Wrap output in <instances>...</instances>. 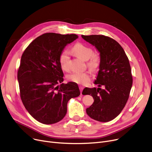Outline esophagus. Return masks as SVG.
I'll return each instance as SVG.
<instances>
[{
  "label": "esophagus",
  "instance_id": "1",
  "mask_svg": "<svg viewBox=\"0 0 152 152\" xmlns=\"http://www.w3.org/2000/svg\"><path fill=\"white\" fill-rule=\"evenodd\" d=\"M83 86H79V89H80V91H81V94H82V92H83Z\"/></svg>",
  "mask_w": 152,
  "mask_h": 152
}]
</instances>
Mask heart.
<instances>
[{"mask_svg":"<svg viewBox=\"0 0 152 152\" xmlns=\"http://www.w3.org/2000/svg\"><path fill=\"white\" fill-rule=\"evenodd\" d=\"M73 52L79 58L87 61V66L91 69H97L100 64V58L96 54L93 53L91 47L81 43L76 44L72 49ZM69 52L68 50L63 51L59 57V63L61 68L66 71L69 70ZM68 80L77 84H86L90 80V75L87 71L73 72L68 76Z\"/></svg>","mask_w":152,"mask_h":152,"instance_id":"b5f03b06","label":"heart"}]
</instances>
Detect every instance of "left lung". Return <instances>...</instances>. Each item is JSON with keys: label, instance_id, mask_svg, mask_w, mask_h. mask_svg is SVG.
Segmentation results:
<instances>
[{"label": "left lung", "instance_id": "obj_1", "mask_svg": "<svg viewBox=\"0 0 152 152\" xmlns=\"http://www.w3.org/2000/svg\"><path fill=\"white\" fill-rule=\"evenodd\" d=\"M100 53V65L95 84L98 88H85L83 95H91L94 102L86 109L91 118L100 122L115 119L126 105L132 85L129 59L115 40L103 35L81 36ZM104 86V89L99 87Z\"/></svg>", "mask_w": 152, "mask_h": 152}]
</instances>
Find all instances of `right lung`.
<instances>
[{
  "label": "right lung",
  "mask_w": 152,
  "mask_h": 152,
  "mask_svg": "<svg viewBox=\"0 0 152 152\" xmlns=\"http://www.w3.org/2000/svg\"><path fill=\"white\" fill-rule=\"evenodd\" d=\"M76 34L45 33L24 51L18 71L20 97L35 119L45 124L61 121L67 112L68 102L80 95L77 84H63L59 57Z\"/></svg>",
  "instance_id": "1"
}]
</instances>
